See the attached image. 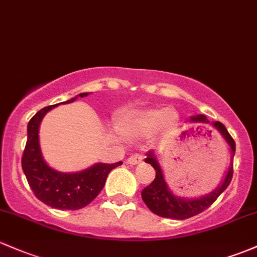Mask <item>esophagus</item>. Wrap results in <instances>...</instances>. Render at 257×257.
Segmentation results:
<instances>
[{"mask_svg": "<svg viewBox=\"0 0 257 257\" xmlns=\"http://www.w3.org/2000/svg\"><path fill=\"white\" fill-rule=\"evenodd\" d=\"M143 157L141 156V154H132V156H130V158L127 159V164H131V165H136V164H140L141 162H142Z\"/></svg>", "mask_w": 257, "mask_h": 257, "instance_id": "34e87169", "label": "esophagus"}]
</instances>
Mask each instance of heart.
Wrapping results in <instances>:
<instances>
[{
	"mask_svg": "<svg viewBox=\"0 0 257 257\" xmlns=\"http://www.w3.org/2000/svg\"><path fill=\"white\" fill-rule=\"evenodd\" d=\"M175 118V112L170 110L165 111H148L139 116H132L125 120L121 128L127 134H147L156 128L163 120L172 121Z\"/></svg>",
	"mask_w": 257,
	"mask_h": 257,
	"instance_id": "heart-1",
	"label": "heart"
}]
</instances>
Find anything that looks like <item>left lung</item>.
<instances>
[{"label": "left lung", "mask_w": 257, "mask_h": 257, "mask_svg": "<svg viewBox=\"0 0 257 257\" xmlns=\"http://www.w3.org/2000/svg\"><path fill=\"white\" fill-rule=\"evenodd\" d=\"M191 121L194 122H205L208 123L209 121L207 120L205 115H195L191 117ZM212 125L216 127L218 131L222 134L228 145L231 148V161L234 158V153H235V142H234L233 137L229 135L228 130L219 121H216ZM146 163L151 164L152 167L156 170V178L152 183L145 187L142 191V200L147 205L148 208L153 212L154 214L159 217L164 218H173V219H187L194 216H197L201 212L208 208L214 201L217 200L218 196L222 194L228 185L230 184L231 178H233V163L230 162V167H229L227 175H225L224 180H223L222 185L217 187L214 191L211 194L203 196V197L198 198H183L178 197L168 189V185L165 183L164 176H163V172L159 167V163L157 161L156 156L153 152H148L147 158L145 159Z\"/></svg>", "instance_id": "left-lung-1"}]
</instances>
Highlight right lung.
Returning a JSON list of instances; mask_svg holds the SVG:
<instances>
[{"instance_id": "1", "label": "right lung", "mask_w": 257, "mask_h": 257, "mask_svg": "<svg viewBox=\"0 0 257 257\" xmlns=\"http://www.w3.org/2000/svg\"><path fill=\"white\" fill-rule=\"evenodd\" d=\"M88 93L76 95L62 104L72 103L77 96L84 98ZM59 104L39 110L28 122V140L22 157V168L30 189L45 205L57 209H79L89 205L99 195L106 181L107 174L122 162L106 164L96 163L79 173H60L49 167L41 156L39 125L48 111Z\"/></svg>"}]
</instances>
